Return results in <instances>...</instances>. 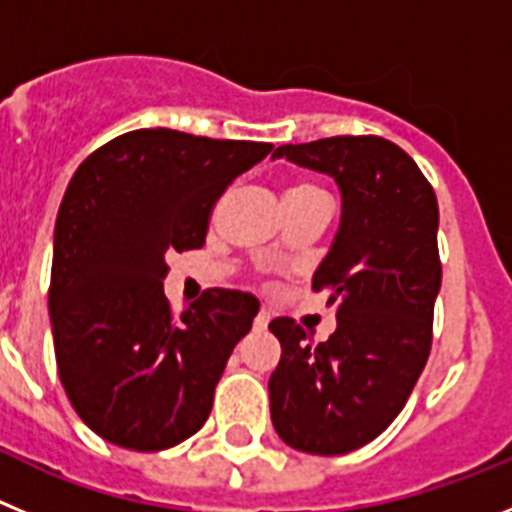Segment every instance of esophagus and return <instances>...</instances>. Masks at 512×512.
<instances>
[{"label": "esophagus", "instance_id": "1", "mask_svg": "<svg viewBox=\"0 0 512 512\" xmlns=\"http://www.w3.org/2000/svg\"><path fill=\"white\" fill-rule=\"evenodd\" d=\"M269 320H271L269 312L259 310V315L253 318V328H256V330H266V325H269Z\"/></svg>", "mask_w": 512, "mask_h": 512}]
</instances>
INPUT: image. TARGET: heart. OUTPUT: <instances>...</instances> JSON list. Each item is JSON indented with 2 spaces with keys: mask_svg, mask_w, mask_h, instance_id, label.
I'll return each instance as SVG.
<instances>
[{
  "mask_svg": "<svg viewBox=\"0 0 512 512\" xmlns=\"http://www.w3.org/2000/svg\"><path fill=\"white\" fill-rule=\"evenodd\" d=\"M318 194H323V192H320L315 184L297 182V184H292L287 192H284V200H305V197H318Z\"/></svg>",
  "mask_w": 512,
  "mask_h": 512,
  "instance_id": "1",
  "label": "heart"
}]
</instances>
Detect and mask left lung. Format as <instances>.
I'll list each match as a JSON object with an SVG mask.
<instances>
[{
	"instance_id": "left-lung-1",
	"label": "left lung",
	"mask_w": 512,
	"mask_h": 512,
	"mask_svg": "<svg viewBox=\"0 0 512 512\" xmlns=\"http://www.w3.org/2000/svg\"><path fill=\"white\" fill-rule=\"evenodd\" d=\"M274 156L336 179L341 225L312 277L336 305L333 336L312 343L292 318L269 323L282 343L269 379L271 423L292 449L348 454L400 415L431 354L441 289L436 192L379 135L279 146Z\"/></svg>"
}]
</instances>
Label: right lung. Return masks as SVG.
Listing matches in <instances>:
<instances>
[{"label":"right lung","mask_w":512,"mask_h":512,"mask_svg":"<svg viewBox=\"0 0 512 512\" xmlns=\"http://www.w3.org/2000/svg\"><path fill=\"white\" fill-rule=\"evenodd\" d=\"M271 148L143 128L104 143L71 176L48 310L63 390L104 441L164 451L205 425L259 300L207 289L176 318L164 295L166 256L205 246L220 194Z\"/></svg>","instance_id":"obj_1"}]
</instances>
